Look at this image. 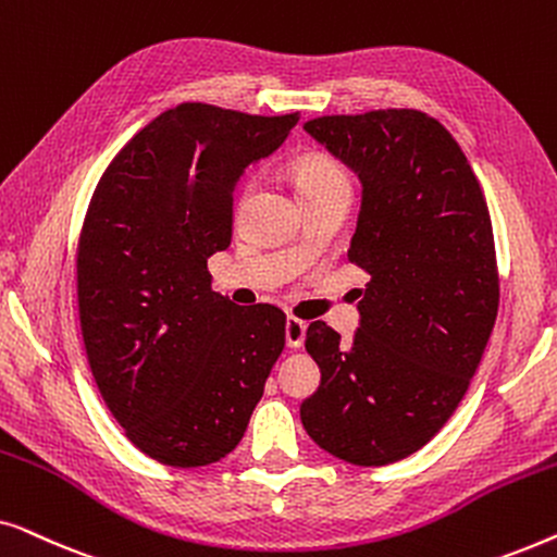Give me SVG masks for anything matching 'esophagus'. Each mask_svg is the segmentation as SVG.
Here are the masks:
<instances>
[{"label":"esophagus","mask_w":557,"mask_h":557,"mask_svg":"<svg viewBox=\"0 0 557 557\" xmlns=\"http://www.w3.org/2000/svg\"><path fill=\"white\" fill-rule=\"evenodd\" d=\"M304 339H307V322H301V319H296V317H288L286 319L288 347H301Z\"/></svg>","instance_id":"esophagus-1"}]
</instances>
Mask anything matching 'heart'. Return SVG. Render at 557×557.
Masks as SVG:
<instances>
[{"mask_svg": "<svg viewBox=\"0 0 557 557\" xmlns=\"http://www.w3.org/2000/svg\"><path fill=\"white\" fill-rule=\"evenodd\" d=\"M292 174L294 185L299 189L304 202L311 200V197L349 187V174L345 172V166H342L334 157L324 154V151H311V154L296 159ZM250 189H253V180H248L246 185H243L240 197H248Z\"/></svg>", "mask_w": 557, "mask_h": 557, "instance_id": "obj_1", "label": "heart"}]
</instances>
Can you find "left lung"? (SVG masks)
Returning <instances> with one entry per match:
<instances>
[{"mask_svg": "<svg viewBox=\"0 0 557 557\" xmlns=\"http://www.w3.org/2000/svg\"><path fill=\"white\" fill-rule=\"evenodd\" d=\"M304 128L360 174L347 258L370 284L349 347L309 324L304 345L322 383L301 423L337 459L385 467L444 429L482 362L499 309L490 208L459 141L429 113H339Z\"/></svg>", "mask_w": 557, "mask_h": 557, "instance_id": "1", "label": "left lung"}]
</instances>
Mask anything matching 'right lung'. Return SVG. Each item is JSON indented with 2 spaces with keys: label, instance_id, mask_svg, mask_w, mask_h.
I'll use <instances>...</instances> for the list:
<instances>
[{
  "label": "right lung",
  "instance_id": "right-lung-1",
  "mask_svg": "<svg viewBox=\"0 0 557 557\" xmlns=\"http://www.w3.org/2000/svg\"><path fill=\"white\" fill-rule=\"evenodd\" d=\"M299 116L174 106L121 147L88 202L75 281L90 372L126 438L166 467L225 459L284 352V311L212 292L208 258L231 246L240 172Z\"/></svg>",
  "mask_w": 557,
  "mask_h": 557
}]
</instances>
